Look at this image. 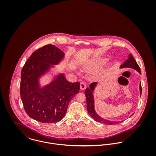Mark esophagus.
I'll use <instances>...</instances> for the list:
<instances>
[{
  "label": "esophagus",
  "instance_id": "obj_1",
  "mask_svg": "<svg viewBox=\"0 0 156 156\" xmlns=\"http://www.w3.org/2000/svg\"><path fill=\"white\" fill-rule=\"evenodd\" d=\"M80 89L82 90H84V89H86L87 85L84 82H81L80 84Z\"/></svg>",
  "mask_w": 156,
  "mask_h": 156
}]
</instances>
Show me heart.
Instances as JSON below:
<instances>
[{
	"label": "heart",
	"mask_w": 156,
	"mask_h": 156,
	"mask_svg": "<svg viewBox=\"0 0 156 156\" xmlns=\"http://www.w3.org/2000/svg\"><path fill=\"white\" fill-rule=\"evenodd\" d=\"M100 64V62L99 61H94L92 63V67H98Z\"/></svg>",
	"instance_id": "obj_1"
}]
</instances>
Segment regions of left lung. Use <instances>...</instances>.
<instances>
[{"label": "left lung", "instance_id": "8db88e82", "mask_svg": "<svg viewBox=\"0 0 156 156\" xmlns=\"http://www.w3.org/2000/svg\"><path fill=\"white\" fill-rule=\"evenodd\" d=\"M121 67H129L133 68L137 71H138L140 74H141V71L140 69V67L136 62L135 59H134L133 56L132 55H130V56L129 57L128 59L126 60L122 65ZM96 83H90L89 86V88H87L85 91V94L86 96V100H87V111L88 112L90 116L95 121L98 122L108 124V125H112V124H116L119 123V122H113L111 121H108L106 119H105L100 116L98 115V114L95 111L94 109V97H93V90L94 86L95 85ZM140 95L142 94V87H141V83H140Z\"/></svg>", "mask_w": 156, "mask_h": 156}]
</instances>
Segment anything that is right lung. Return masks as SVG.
<instances>
[{"label": "right lung", "mask_w": 156, "mask_h": 156, "mask_svg": "<svg viewBox=\"0 0 156 156\" xmlns=\"http://www.w3.org/2000/svg\"><path fill=\"white\" fill-rule=\"evenodd\" d=\"M64 52L55 45L47 44L35 51L23 67L20 97L29 116L43 123H55L65 116L68 104L80 90L79 82L71 83L64 75L43 89L38 78L64 57Z\"/></svg>", "instance_id": "right-lung-1"}]
</instances>
